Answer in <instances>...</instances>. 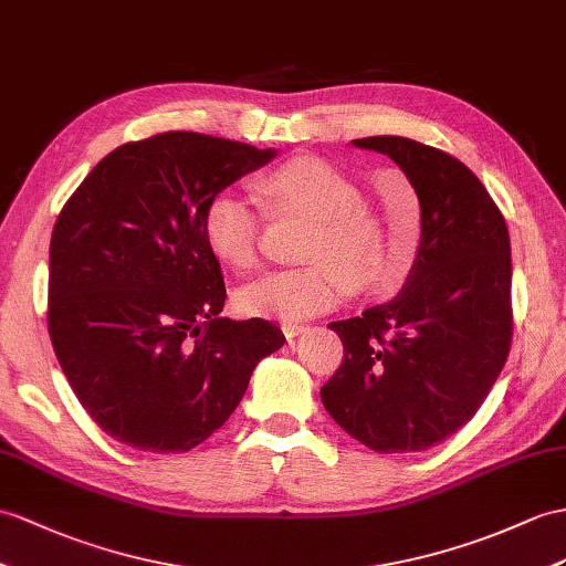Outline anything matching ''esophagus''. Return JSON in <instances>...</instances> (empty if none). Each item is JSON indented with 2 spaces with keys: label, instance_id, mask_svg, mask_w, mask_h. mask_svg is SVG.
I'll list each match as a JSON object with an SVG mask.
<instances>
[{
  "label": "esophagus",
  "instance_id": "obj_1",
  "mask_svg": "<svg viewBox=\"0 0 566 566\" xmlns=\"http://www.w3.org/2000/svg\"><path fill=\"white\" fill-rule=\"evenodd\" d=\"M281 328H283V336H285L287 340L295 338L297 334H302V331H305V326H302V324H283Z\"/></svg>",
  "mask_w": 566,
  "mask_h": 566
}]
</instances>
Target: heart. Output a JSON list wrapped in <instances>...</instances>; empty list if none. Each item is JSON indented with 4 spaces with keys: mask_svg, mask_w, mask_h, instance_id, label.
<instances>
[{
    "mask_svg": "<svg viewBox=\"0 0 566 566\" xmlns=\"http://www.w3.org/2000/svg\"><path fill=\"white\" fill-rule=\"evenodd\" d=\"M256 191L273 216L307 220L302 259L310 264L261 275L240 287L238 310L247 316L302 322L340 305L350 281L377 285L379 228L360 206L363 191L334 165L300 156L256 179ZM201 230L209 250L235 271H250L259 261L261 216L256 206L232 189L218 191L206 203ZM389 283L387 275L381 279Z\"/></svg>",
    "mask_w": 566,
    "mask_h": 566,
    "instance_id": "obj_1",
    "label": "heart"
}]
</instances>
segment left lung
I'll list each match as a JSON object with an SVG mask.
<instances>
[{"label":"left lung","instance_id":"left-lung-1","mask_svg":"<svg viewBox=\"0 0 566 566\" xmlns=\"http://www.w3.org/2000/svg\"><path fill=\"white\" fill-rule=\"evenodd\" d=\"M353 146L406 172L420 201V244L401 293L328 324L343 340V363L322 403L369 449L424 451L475 416L512 348L509 230L459 158L403 136Z\"/></svg>","mask_w":566,"mask_h":566}]
</instances>
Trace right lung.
<instances>
[{
    "label": "right lung",
    "mask_w": 566,
    "mask_h": 566,
    "mask_svg": "<svg viewBox=\"0 0 566 566\" xmlns=\"http://www.w3.org/2000/svg\"><path fill=\"white\" fill-rule=\"evenodd\" d=\"M275 150L165 132L107 154L50 240L48 328L78 403L139 451L185 453L232 416L285 336L220 316L226 283L206 203Z\"/></svg>",
    "instance_id": "obj_1"
}]
</instances>
